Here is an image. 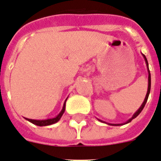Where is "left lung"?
<instances>
[{
  "mask_svg": "<svg viewBox=\"0 0 161 161\" xmlns=\"http://www.w3.org/2000/svg\"><path fill=\"white\" fill-rule=\"evenodd\" d=\"M143 56V58H144V60H145V62L146 64H147V71H148V87H147V95H146V97L145 99H144V101L142 102V104L141 105V106H140V108H139L138 110H137V111L135 112L134 114H133V115L132 116V118L129 119L127 122L124 123V124H109V123H106L104 122V121H102V120L99 119H97L99 120V121H101V122H103V123H106V124H109V125H113V126H120V125H124V124H129V122H131L132 120L133 119H135L136 117H137V115H138L140 113L142 112V110H143V108H144V106H145L146 103H147V99H148V97H149V94H150V91H151V74H150V70H149V67H148V62H147V58H146L145 55H143V54H142Z\"/></svg>",
  "mask_w": 161,
  "mask_h": 161,
  "instance_id": "8db88e82",
  "label": "left lung"
}]
</instances>
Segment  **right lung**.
Returning <instances> with one entry per match:
<instances>
[{"mask_svg":"<svg viewBox=\"0 0 161 161\" xmlns=\"http://www.w3.org/2000/svg\"><path fill=\"white\" fill-rule=\"evenodd\" d=\"M66 101L67 99L64 101V106H63V108H62L61 111L59 113L58 115H56L55 118H52V119H28V118H25V119L31 122L32 124H35V125H37V126H48V125H51V124H55V123H57L59 120L60 119V118L62 117L63 114L64 113V110H65V103H66Z\"/></svg>","mask_w":161,"mask_h":161,"instance_id":"1","label":"right lung"}]
</instances>
